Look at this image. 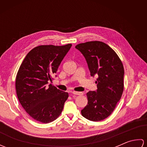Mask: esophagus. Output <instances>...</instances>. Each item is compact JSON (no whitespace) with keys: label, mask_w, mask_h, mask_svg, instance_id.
Segmentation results:
<instances>
[{"label":"esophagus","mask_w":147,"mask_h":147,"mask_svg":"<svg viewBox=\"0 0 147 147\" xmlns=\"http://www.w3.org/2000/svg\"><path fill=\"white\" fill-rule=\"evenodd\" d=\"M74 95H82L83 93L82 92H72Z\"/></svg>","instance_id":"1"}]
</instances>
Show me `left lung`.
<instances>
[{
  "label": "left lung",
  "instance_id": "left-lung-1",
  "mask_svg": "<svg viewBox=\"0 0 147 147\" xmlns=\"http://www.w3.org/2000/svg\"><path fill=\"white\" fill-rule=\"evenodd\" d=\"M85 57L90 75H96L97 90L86 93L88 104L81 112L92 121L105 119L114 111L124 90V67L113 49L99 41L82 43L76 47Z\"/></svg>",
  "mask_w": 147,
  "mask_h": 147
}]
</instances>
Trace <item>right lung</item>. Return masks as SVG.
<instances>
[{"instance_id":"add662e5","label":"right lung","mask_w":147,"mask_h":147,"mask_svg":"<svg viewBox=\"0 0 147 147\" xmlns=\"http://www.w3.org/2000/svg\"><path fill=\"white\" fill-rule=\"evenodd\" d=\"M71 46L69 43L36 47L28 53L19 69L16 78L18 100L37 121L51 123L61 114L68 93L49 83Z\"/></svg>"}]
</instances>
